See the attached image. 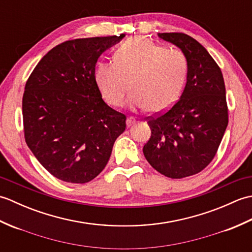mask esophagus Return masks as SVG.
I'll use <instances>...</instances> for the list:
<instances>
[{
    "instance_id": "esophagus-1",
    "label": "esophagus",
    "mask_w": 252,
    "mask_h": 252,
    "mask_svg": "<svg viewBox=\"0 0 252 252\" xmlns=\"http://www.w3.org/2000/svg\"><path fill=\"white\" fill-rule=\"evenodd\" d=\"M135 122V118H133V117H129L126 119V126H132L133 123Z\"/></svg>"
}]
</instances>
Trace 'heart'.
I'll return each instance as SVG.
<instances>
[{
    "label": "heart",
    "instance_id": "obj_1",
    "mask_svg": "<svg viewBox=\"0 0 252 252\" xmlns=\"http://www.w3.org/2000/svg\"><path fill=\"white\" fill-rule=\"evenodd\" d=\"M115 62H101L94 78L103 98L120 107L131 87L132 108L161 112L170 108L184 87L189 62L178 47L165 49L144 37H133L118 46Z\"/></svg>",
    "mask_w": 252,
    "mask_h": 252
}]
</instances>
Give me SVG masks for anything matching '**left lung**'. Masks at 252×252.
Here are the masks:
<instances>
[{"label":"left lung","instance_id":"1","mask_svg":"<svg viewBox=\"0 0 252 252\" xmlns=\"http://www.w3.org/2000/svg\"><path fill=\"white\" fill-rule=\"evenodd\" d=\"M158 35L184 52L189 70L179 100L146 118L152 135L143 153L159 173L183 179L205 169L220 146L228 123L225 84L220 67L199 42L182 32Z\"/></svg>","mask_w":252,"mask_h":252}]
</instances>
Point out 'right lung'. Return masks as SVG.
<instances>
[{
	"label": "right lung",
	"mask_w": 252,
	"mask_h": 252,
	"mask_svg": "<svg viewBox=\"0 0 252 252\" xmlns=\"http://www.w3.org/2000/svg\"><path fill=\"white\" fill-rule=\"evenodd\" d=\"M120 36L69 40L37 63L26 82L23 120L27 145L49 172L83 184L106 167L126 117L110 108L96 85L95 65Z\"/></svg>",
	"instance_id": "right-lung-1"
}]
</instances>
